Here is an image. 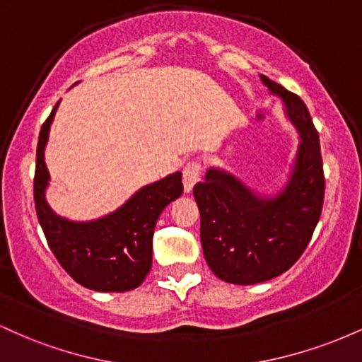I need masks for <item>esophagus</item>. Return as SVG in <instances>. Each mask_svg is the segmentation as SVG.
<instances>
[{
	"label": "esophagus",
	"instance_id": "esophagus-1",
	"mask_svg": "<svg viewBox=\"0 0 362 362\" xmlns=\"http://www.w3.org/2000/svg\"><path fill=\"white\" fill-rule=\"evenodd\" d=\"M202 175V165L201 161H190L185 165L184 168V189L185 192H190L194 189L195 182H199V178Z\"/></svg>",
	"mask_w": 362,
	"mask_h": 362
}]
</instances>
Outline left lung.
Instances as JSON below:
<instances>
[{
  "label": "left lung",
  "mask_w": 362,
  "mask_h": 362,
  "mask_svg": "<svg viewBox=\"0 0 362 362\" xmlns=\"http://www.w3.org/2000/svg\"><path fill=\"white\" fill-rule=\"evenodd\" d=\"M260 78L284 102L301 138L286 189L262 197L218 168L207 170L206 180L194 187L207 265L219 279L243 286L293 267L313 236L325 195L320 138L305 102L264 74Z\"/></svg>",
  "instance_id": "8db88e82"
}]
</instances>
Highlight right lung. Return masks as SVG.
I'll use <instances>...</instances> for the list:
<instances>
[{
  "mask_svg": "<svg viewBox=\"0 0 362 362\" xmlns=\"http://www.w3.org/2000/svg\"><path fill=\"white\" fill-rule=\"evenodd\" d=\"M57 105L59 102L40 129L34 177L37 218L49 248L62 269L85 288L100 293H124L138 288L153 264L156 219L184 192L182 173L177 172L143 187L122 207L97 221L74 223L61 218L45 201L49 172L44 161Z\"/></svg>",
  "mask_w": 362,
  "mask_h": 362,
  "instance_id": "1",
  "label": "right lung"
}]
</instances>
